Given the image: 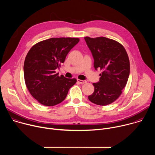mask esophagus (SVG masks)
Here are the masks:
<instances>
[{
    "mask_svg": "<svg viewBox=\"0 0 155 155\" xmlns=\"http://www.w3.org/2000/svg\"><path fill=\"white\" fill-rule=\"evenodd\" d=\"M77 81L78 83H80V84H84V83H86V80H79V79H77Z\"/></svg>",
    "mask_w": 155,
    "mask_h": 155,
    "instance_id": "esophagus-1",
    "label": "esophagus"
}]
</instances>
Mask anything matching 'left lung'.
Instances as JSON below:
<instances>
[{
  "instance_id": "obj_1",
  "label": "left lung",
  "mask_w": 155,
  "mask_h": 155,
  "mask_svg": "<svg viewBox=\"0 0 155 155\" xmlns=\"http://www.w3.org/2000/svg\"><path fill=\"white\" fill-rule=\"evenodd\" d=\"M94 58V67L102 70L99 81L94 83V93L89 100L97 105H107L116 101L125 87L130 72L126 50L118 41L104 37H84Z\"/></svg>"
}]
</instances>
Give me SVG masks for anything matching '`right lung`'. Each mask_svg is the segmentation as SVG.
I'll return each instance as SVG.
<instances>
[{"mask_svg": "<svg viewBox=\"0 0 155 155\" xmlns=\"http://www.w3.org/2000/svg\"><path fill=\"white\" fill-rule=\"evenodd\" d=\"M79 41L78 38H51L37 43L28 53L24 64L25 83L41 104L54 106L62 102L77 82L75 78L59 76L55 71Z\"/></svg>", "mask_w": 155, "mask_h": 155, "instance_id": "obj_1", "label": "right lung"}]
</instances>
